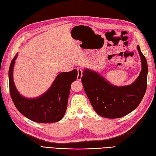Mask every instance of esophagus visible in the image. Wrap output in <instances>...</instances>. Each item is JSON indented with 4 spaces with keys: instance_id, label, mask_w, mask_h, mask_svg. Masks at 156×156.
<instances>
[{
    "instance_id": "esophagus-1",
    "label": "esophagus",
    "mask_w": 156,
    "mask_h": 156,
    "mask_svg": "<svg viewBox=\"0 0 156 156\" xmlns=\"http://www.w3.org/2000/svg\"><path fill=\"white\" fill-rule=\"evenodd\" d=\"M77 71H78L77 80H81L82 76V70L81 69H77Z\"/></svg>"
}]
</instances>
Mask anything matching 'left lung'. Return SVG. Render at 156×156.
<instances>
[{
  "mask_svg": "<svg viewBox=\"0 0 156 156\" xmlns=\"http://www.w3.org/2000/svg\"><path fill=\"white\" fill-rule=\"evenodd\" d=\"M137 49L142 69L132 85L117 87L97 73L89 69L83 72L82 83L84 91L94 111L100 116L108 119L122 117L133 111L141 102L147 87L148 65L139 45Z\"/></svg>",
  "mask_w": 156,
  "mask_h": 156,
  "instance_id": "left-lung-1",
  "label": "left lung"
}]
</instances>
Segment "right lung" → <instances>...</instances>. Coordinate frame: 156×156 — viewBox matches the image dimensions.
<instances>
[{"mask_svg": "<svg viewBox=\"0 0 156 156\" xmlns=\"http://www.w3.org/2000/svg\"><path fill=\"white\" fill-rule=\"evenodd\" d=\"M17 54L9 68V93L13 102L19 112L30 120L39 123L56 122L61 120L66 112L71 83L77 78L78 71L59 73L52 86L37 98H26L20 95L13 80V69Z\"/></svg>", "mask_w": 156, "mask_h": 156, "instance_id": "add662e5", "label": "right lung"}]
</instances>
